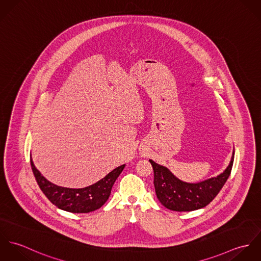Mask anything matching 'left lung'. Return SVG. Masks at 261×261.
Returning a JSON list of instances; mask_svg holds the SVG:
<instances>
[{
	"label": "left lung",
	"mask_w": 261,
	"mask_h": 261,
	"mask_svg": "<svg viewBox=\"0 0 261 261\" xmlns=\"http://www.w3.org/2000/svg\"><path fill=\"white\" fill-rule=\"evenodd\" d=\"M234 151L230 164L222 174L197 184L177 179L167 168L149 160L153 170V185L159 201L168 209L178 212L194 211L206 207L218 195L230 176Z\"/></svg>",
	"instance_id": "8db88e82"
}]
</instances>
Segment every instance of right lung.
<instances>
[{
    "instance_id": "right-lung-1",
    "label": "right lung",
    "mask_w": 261,
    "mask_h": 261,
    "mask_svg": "<svg viewBox=\"0 0 261 261\" xmlns=\"http://www.w3.org/2000/svg\"><path fill=\"white\" fill-rule=\"evenodd\" d=\"M30 162L38 185L48 200L59 209L71 213H89L99 209L108 201L115 180L124 168V165L119 166L91 186L70 189L56 186L47 181L35 168L32 159Z\"/></svg>"
}]
</instances>
